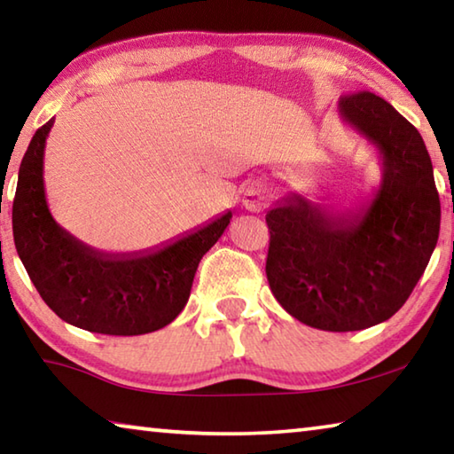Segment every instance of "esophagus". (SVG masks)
<instances>
[{
	"mask_svg": "<svg viewBox=\"0 0 454 454\" xmlns=\"http://www.w3.org/2000/svg\"><path fill=\"white\" fill-rule=\"evenodd\" d=\"M268 202V190L262 182H250L242 194V204L246 210L260 212Z\"/></svg>",
	"mask_w": 454,
	"mask_h": 454,
	"instance_id": "esophagus-1",
	"label": "esophagus"
}]
</instances>
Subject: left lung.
Listing matches in <instances>:
<instances>
[{
    "mask_svg": "<svg viewBox=\"0 0 454 454\" xmlns=\"http://www.w3.org/2000/svg\"><path fill=\"white\" fill-rule=\"evenodd\" d=\"M338 114L382 162L374 198L330 212L288 194L266 212V276L290 317L328 333L388 320L411 296L441 230V200L419 129L371 91L344 96Z\"/></svg>",
    "mask_w": 454,
    "mask_h": 454,
    "instance_id": "left-lung-1",
    "label": "left lung"
}]
</instances>
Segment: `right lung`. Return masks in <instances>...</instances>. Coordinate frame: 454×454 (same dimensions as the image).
<instances>
[{"label": "right lung", "instance_id": "1", "mask_svg": "<svg viewBox=\"0 0 454 454\" xmlns=\"http://www.w3.org/2000/svg\"><path fill=\"white\" fill-rule=\"evenodd\" d=\"M53 120L37 129L20 166L13 240L43 302L90 333H153L184 310L200 260L224 234L232 212L174 242L132 254H107L66 232L45 202L43 150Z\"/></svg>", "mask_w": 454, "mask_h": 454}]
</instances>
